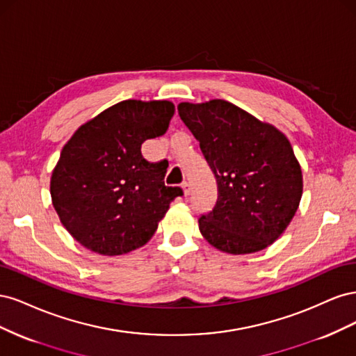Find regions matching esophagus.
<instances>
[{
    "label": "esophagus",
    "instance_id": "obj_1",
    "mask_svg": "<svg viewBox=\"0 0 356 356\" xmlns=\"http://www.w3.org/2000/svg\"><path fill=\"white\" fill-rule=\"evenodd\" d=\"M181 188H182V191H184V196H188V195H190V186H188V182H182Z\"/></svg>",
    "mask_w": 356,
    "mask_h": 356
}]
</instances>
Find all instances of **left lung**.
Returning a JSON list of instances; mask_svg holds the SVG:
<instances>
[{"label": "left lung", "mask_w": 356, "mask_h": 356, "mask_svg": "<svg viewBox=\"0 0 356 356\" xmlns=\"http://www.w3.org/2000/svg\"><path fill=\"white\" fill-rule=\"evenodd\" d=\"M178 114L217 179V203L199 218L203 238L233 255L272 245L303 195V175L288 138L222 99L181 102Z\"/></svg>", "instance_id": "left-lung-1"}]
</instances>
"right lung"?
I'll return each mask as SVG.
<instances>
[{
    "label": "right lung",
    "instance_id": "obj_1",
    "mask_svg": "<svg viewBox=\"0 0 356 356\" xmlns=\"http://www.w3.org/2000/svg\"><path fill=\"white\" fill-rule=\"evenodd\" d=\"M174 113L170 101H122L81 124L63 145L50 178L51 203L80 245L114 257L152 239L182 190L165 186L168 166L148 163L141 145L165 135Z\"/></svg>",
    "mask_w": 356,
    "mask_h": 356
}]
</instances>
